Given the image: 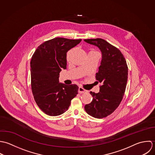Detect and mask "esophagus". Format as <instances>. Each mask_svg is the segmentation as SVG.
<instances>
[{
    "instance_id": "esophagus-1",
    "label": "esophagus",
    "mask_w": 155,
    "mask_h": 155,
    "mask_svg": "<svg viewBox=\"0 0 155 155\" xmlns=\"http://www.w3.org/2000/svg\"><path fill=\"white\" fill-rule=\"evenodd\" d=\"M87 91H86V90H85L84 89H83L82 87H79V88H78V92L80 93H86V92H87Z\"/></svg>"
}]
</instances>
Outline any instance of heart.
<instances>
[{"instance_id":"b5f03b06","label":"heart","mask_w":155,"mask_h":155,"mask_svg":"<svg viewBox=\"0 0 155 155\" xmlns=\"http://www.w3.org/2000/svg\"><path fill=\"white\" fill-rule=\"evenodd\" d=\"M72 52H73V50H69L68 53H67V56H66V59L68 61H69L70 59H71V55L72 54Z\"/></svg>"}]
</instances>
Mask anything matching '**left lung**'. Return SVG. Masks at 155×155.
Returning <instances> with one entry per match:
<instances>
[{
	"label": "left lung",
	"mask_w": 155,
	"mask_h": 155,
	"mask_svg": "<svg viewBox=\"0 0 155 155\" xmlns=\"http://www.w3.org/2000/svg\"><path fill=\"white\" fill-rule=\"evenodd\" d=\"M97 47L102 53V60L96 79L101 84L99 92H91L93 100L84 109L97 119L105 117L119 107L125 92L127 80V66L121 51L101 38L84 40Z\"/></svg>",
	"instance_id": "obj_1"
}]
</instances>
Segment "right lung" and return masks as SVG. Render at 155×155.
<instances>
[{
  "label": "right lung",
  "mask_w": 155,
  "mask_h": 155,
  "mask_svg": "<svg viewBox=\"0 0 155 155\" xmlns=\"http://www.w3.org/2000/svg\"><path fill=\"white\" fill-rule=\"evenodd\" d=\"M81 41L53 38L41 44L31 57L32 93L38 106L48 116L64 113L78 94L76 84L60 83L59 77L62 69L66 68V53Z\"/></svg>",
  "instance_id": "1"
}]
</instances>
